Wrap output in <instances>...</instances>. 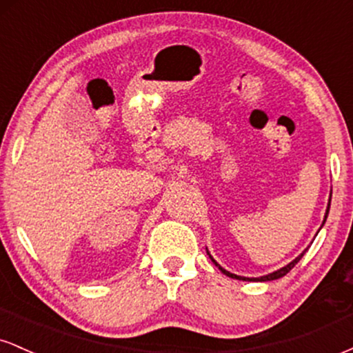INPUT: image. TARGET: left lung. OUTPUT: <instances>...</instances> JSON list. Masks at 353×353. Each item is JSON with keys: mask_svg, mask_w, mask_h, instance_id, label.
I'll list each match as a JSON object with an SVG mask.
<instances>
[{"mask_svg": "<svg viewBox=\"0 0 353 353\" xmlns=\"http://www.w3.org/2000/svg\"><path fill=\"white\" fill-rule=\"evenodd\" d=\"M330 196H332V194H330ZM329 209H330V201H329V205H327V212H325V217H323V224H325V219H327V216H329ZM323 224H322V225H323ZM305 250H307V249H305ZM305 250H303V252H302L301 255H299V257H295V259H294V261H292V262H290V264H287L285 267H282V269L275 270V272H272V274H267V275H262V277H252V279H250V277H241V275H236V274H230V272H229V270L222 269V267H221V265H219L216 261H214V259H212V255H210L209 252H208V254H209L210 261H212V262H214V264H216V265L219 267V270H221V272H222V274H225V275H228V277H230V279H239V281H254V282H267V281H275V279H281V277H283V275H285L287 272H290V270H292V269H294V265H295V264H297V262H299V261H301V259H302V255H303V254H305Z\"/></svg>", "mask_w": 353, "mask_h": 353, "instance_id": "obj_1", "label": "left lung"}]
</instances>
